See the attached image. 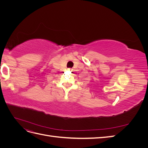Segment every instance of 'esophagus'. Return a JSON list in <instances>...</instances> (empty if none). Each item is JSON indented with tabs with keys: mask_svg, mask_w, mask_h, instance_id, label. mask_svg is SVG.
I'll return each mask as SVG.
<instances>
[{
	"mask_svg": "<svg viewBox=\"0 0 148 148\" xmlns=\"http://www.w3.org/2000/svg\"><path fill=\"white\" fill-rule=\"evenodd\" d=\"M69 70H72V69H69Z\"/></svg>",
	"mask_w": 148,
	"mask_h": 148,
	"instance_id": "obj_1",
	"label": "esophagus"
}]
</instances>
